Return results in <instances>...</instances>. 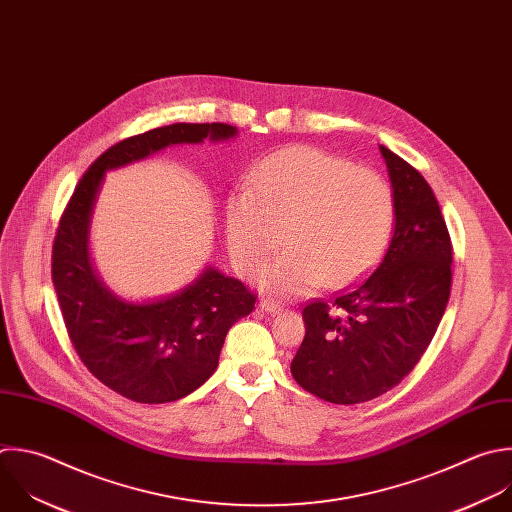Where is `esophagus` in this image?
I'll return each mask as SVG.
<instances>
[{"label":"esophagus","mask_w":512,"mask_h":512,"mask_svg":"<svg viewBox=\"0 0 512 512\" xmlns=\"http://www.w3.org/2000/svg\"><path fill=\"white\" fill-rule=\"evenodd\" d=\"M259 307L265 311V313H279L281 311V303L273 301V299H261Z\"/></svg>","instance_id":"1"}]
</instances>
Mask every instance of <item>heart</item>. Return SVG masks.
<instances>
[{
  "mask_svg": "<svg viewBox=\"0 0 512 512\" xmlns=\"http://www.w3.org/2000/svg\"><path fill=\"white\" fill-rule=\"evenodd\" d=\"M394 193L372 170L309 146L265 158L231 195L227 245L235 267L257 273L279 249L261 283L297 295L319 283L346 287L382 257L394 225Z\"/></svg>",
  "mask_w": 512,
  "mask_h": 512,
  "instance_id": "heart-1",
  "label": "heart"
}]
</instances>
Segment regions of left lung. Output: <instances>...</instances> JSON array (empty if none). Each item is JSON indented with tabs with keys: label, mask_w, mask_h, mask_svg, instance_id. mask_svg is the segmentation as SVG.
<instances>
[{
	"label": "left lung",
	"mask_w": 512,
	"mask_h": 512,
	"mask_svg": "<svg viewBox=\"0 0 512 512\" xmlns=\"http://www.w3.org/2000/svg\"><path fill=\"white\" fill-rule=\"evenodd\" d=\"M394 193V233L376 269L331 303L303 309L295 382L331 404H362L398 386L420 362L446 311L450 235L434 191L380 144Z\"/></svg>",
	"instance_id": "1"
}]
</instances>
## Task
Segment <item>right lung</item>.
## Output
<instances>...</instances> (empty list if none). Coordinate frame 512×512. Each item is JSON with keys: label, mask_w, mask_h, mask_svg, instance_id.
<instances>
[{"label": "right lung", "mask_w": 512, "mask_h": 512, "mask_svg": "<svg viewBox=\"0 0 512 512\" xmlns=\"http://www.w3.org/2000/svg\"><path fill=\"white\" fill-rule=\"evenodd\" d=\"M237 128L177 122L108 148L78 183L52 251V281L72 346L104 386L140 404L175 402L217 370L227 331L255 309V295L207 265L189 285L154 299H124L104 285L90 255L94 207L108 170L177 144L227 142Z\"/></svg>", "instance_id": "obj_1"}]
</instances>
